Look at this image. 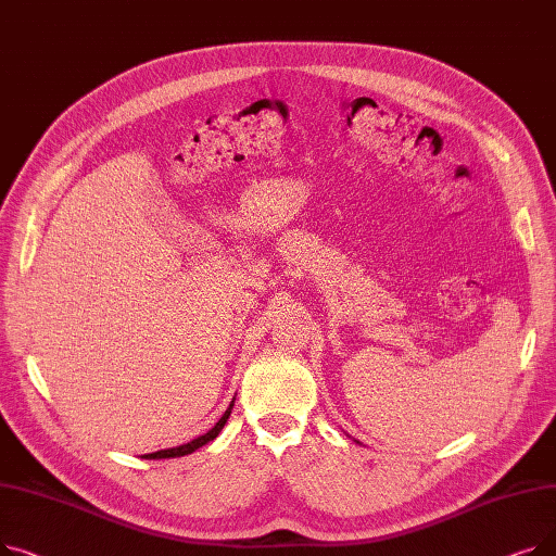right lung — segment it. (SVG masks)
<instances>
[{
  "label": "right lung",
  "mask_w": 556,
  "mask_h": 556,
  "mask_svg": "<svg viewBox=\"0 0 556 556\" xmlns=\"http://www.w3.org/2000/svg\"><path fill=\"white\" fill-rule=\"evenodd\" d=\"M231 407H233V399H231V403H229V407L225 410V415L218 419V424L210 430V432H204V434H200V437H195V440H191L189 444H182V446H175V448H164V451H157V453H149V455H143L146 459H166V457H182V455H189V453H193V451H198L200 446H204V444H210L212 440H216L218 437V432L223 430V426L227 424V419H229V415H231Z\"/></svg>",
  "instance_id": "right-lung-1"
}]
</instances>
